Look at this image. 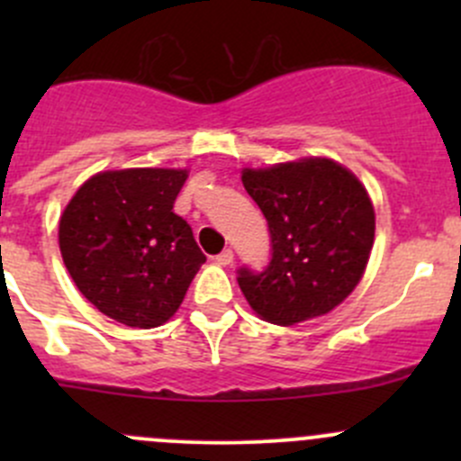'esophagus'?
I'll use <instances>...</instances> for the list:
<instances>
[{
    "label": "esophagus",
    "instance_id": "esophagus-1",
    "mask_svg": "<svg viewBox=\"0 0 461 461\" xmlns=\"http://www.w3.org/2000/svg\"><path fill=\"white\" fill-rule=\"evenodd\" d=\"M231 260H234V252H231V249H222V252L216 257V263L221 265V267L231 265Z\"/></svg>",
    "mask_w": 461,
    "mask_h": 461
}]
</instances>
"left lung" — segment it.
Masks as SVG:
<instances>
[{
    "instance_id": "1",
    "label": "left lung",
    "mask_w": 461,
    "mask_h": 461,
    "mask_svg": "<svg viewBox=\"0 0 461 461\" xmlns=\"http://www.w3.org/2000/svg\"><path fill=\"white\" fill-rule=\"evenodd\" d=\"M243 185L272 239L263 272L239 269L254 312L294 325L337 308L364 276L375 243V209L364 185L328 158L243 169Z\"/></svg>"
}]
</instances>
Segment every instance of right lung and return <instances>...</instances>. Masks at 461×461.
Wrapping results in <instances>:
<instances>
[{"label":"right lung","instance_id":"obj_1","mask_svg":"<svg viewBox=\"0 0 461 461\" xmlns=\"http://www.w3.org/2000/svg\"><path fill=\"white\" fill-rule=\"evenodd\" d=\"M187 169L102 171L59 218V252L77 290L118 323L158 328L176 314L204 263L174 213Z\"/></svg>","mask_w":461,"mask_h":461}]
</instances>
